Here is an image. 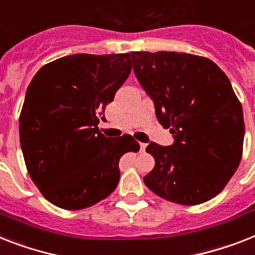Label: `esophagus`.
<instances>
[{"label":"esophagus","mask_w":255,"mask_h":255,"mask_svg":"<svg viewBox=\"0 0 255 255\" xmlns=\"http://www.w3.org/2000/svg\"><path fill=\"white\" fill-rule=\"evenodd\" d=\"M145 148H146V144H144V142H140V150H141V152H144V150H145Z\"/></svg>","instance_id":"34e87169"}]
</instances>
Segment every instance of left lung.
<instances>
[{"mask_svg": "<svg viewBox=\"0 0 255 255\" xmlns=\"http://www.w3.org/2000/svg\"><path fill=\"white\" fill-rule=\"evenodd\" d=\"M136 77L152 97L156 117L175 138L150 142L156 165L146 187L182 206H196L224 190L242 158L241 102L212 60L178 52H131Z\"/></svg>", "mask_w": 255, "mask_h": 255, "instance_id": "1", "label": "left lung"}]
</instances>
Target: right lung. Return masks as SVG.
Instances as JSON below:
<instances>
[{"instance_id": "right-lung-1", "label": "right lung", "mask_w": 255, "mask_h": 255, "mask_svg": "<svg viewBox=\"0 0 255 255\" xmlns=\"http://www.w3.org/2000/svg\"><path fill=\"white\" fill-rule=\"evenodd\" d=\"M132 69L131 53H78L45 64L28 85L19 117L20 148L41 195L84 210L117 188L119 160L138 152L131 134L106 137L99 115Z\"/></svg>"}]
</instances>
